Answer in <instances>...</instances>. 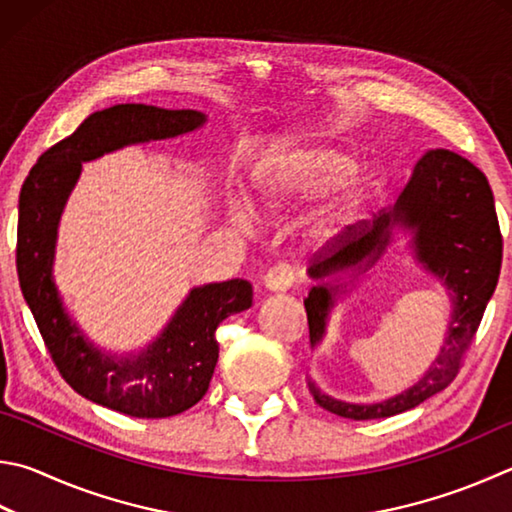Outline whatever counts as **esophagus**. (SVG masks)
Listing matches in <instances>:
<instances>
[{
	"instance_id": "1",
	"label": "esophagus",
	"mask_w": 512,
	"mask_h": 512,
	"mask_svg": "<svg viewBox=\"0 0 512 512\" xmlns=\"http://www.w3.org/2000/svg\"><path fill=\"white\" fill-rule=\"evenodd\" d=\"M293 280H295L293 266L280 264V266H275V268H271V271L266 273L264 288H266V291H271V293H286L288 288H291Z\"/></svg>"
}]
</instances>
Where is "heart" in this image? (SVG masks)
Segmentation results:
<instances>
[{
    "label": "heart",
    "instance_id": "b5f03b06",
    "mask_svg": "<svg viewBox=\"0 0 512 512\" xmlns=\"http://www.w3.org/2000/svg\"><path fill=\"white\" fill-rule=\"evenodd\" d=\"M353 165V156L331 143L309 138L277 143L253 170L255 208L277 217L320 197L302 221V237L309 244H327L358 215L371 188V174ZM246 212L244 203H235L232 221L244 224Z\"/></svg>",
    "mask_w": 512,
    "mask_h": 512
}]
</instances>
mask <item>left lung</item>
<instances>
[{"label":"left lung","instance_id":"1","mask_svg":"<svg viewBox=\"0 0 512 512\" xmlns=\"http://www.w3.org/2000/svg\"><path fill=\"white\" fill-rule=\"evenodd\" d=\"M407 237L414 262L434 275L450 297V320L443 345L425 374L401 394L376 403H349L322 392L306 378L313 401L331 414L369 421L421 405L448 387L461 367L495 293L501 268V232L495 199L479 167L448 150L427 152L392 208L351 226L331 255L309 268L313 286L304 300L309 340L315 349L327 336L331 311L356 282L374 268L398 235Z\"/></svg>","mask_w":512,"mask_h":512}]
</instances>
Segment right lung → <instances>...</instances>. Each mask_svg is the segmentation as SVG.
Instances as JSON below:
<instances>
[{"label":"right lung","instance_id":"add662e5","mask_svg":"<svg viewBox=\"0 0 512 512\" xmlns=\"http://www.w3.org/2000/svg\"><path fill=\"white\" fill-rule=\"evenodd\" d=\"M208 123L197 109H163L125 102L94 111L76 132L46 150L26 176L17 221V275L62 378L87 401L134 418L176 416L206 396L215 374V331L253 304V286L228 280L192 286L163 331L143 349L111 353L91 342L73 320L53 277L58 228L82 163L190 134Z\"/></svg>","mask_w":512,"mask_h":512}]
</instances>
